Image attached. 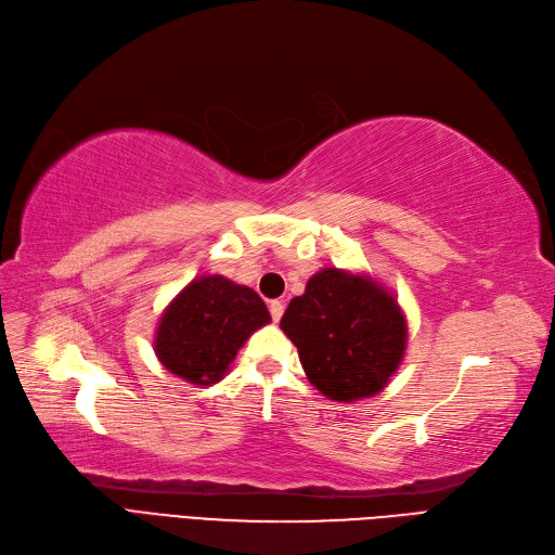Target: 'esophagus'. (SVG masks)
Listing matches in <instances>:
<instances>
[{
	"instance_id": "esophagus-1",
	"label": "esophagus",
	"mask_w": 555,
	"mask_h": 555,
	"mask_svg": "<svg viewBox=\"0 0 555 555\" xmlns=\"http://www.w3.org/2000/svg\"><path fill=\"white\" fill-rule=\"evenodd\" d=\"M269 310H271V317H273V321L278 323V321L282 319V314H284V302H282V300H271Z\"/></svg>"
}]
</instances>
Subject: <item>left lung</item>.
Returning <instances> with one entry per match:
<instances>
[{"label":"left lung","mask_w":555,"mask_h":555,"mask_svg":"<svg viewBox=\"0 0 555 555\" xmlns=\"http://www.w3.org/2000/svg\"><path fill=\"white\" fill-rule=\"evenodd\" d=\"M289 337L310 384L328 399L356 401L388 386L406 351V317L367 275L323 269L286 308Z\"/></svg>","instance_id":"obj_1"}]
</instances>
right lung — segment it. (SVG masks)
<instances>
[{"mask_svg":"<svg viewBox=\"0 0 555 555\" xmlns=\"http://www.w3.org/2000/svg\"><path fill=\"white\" fill-rule=\"evenodd\" d=\"M269 321L266 302L250 286L202 275L165 308L154 349L171 374L211 386L227 374L245 339Z\"/></svg>","mask_w":555,"mask_h":555,"instance_id":"obj_1","label":"right lung"}]
</instances>
